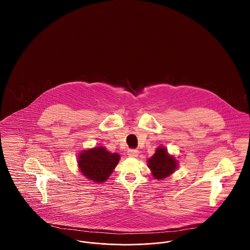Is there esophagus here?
Instances as JSON below:
<instances>
[{
	"instance_id": "1",
	"label": "esophagus",
	"mask_w": 250,
	"mask_h": 250,
	"mask_svg": "<svg viewBox=\"0 0 250 250\" xmlns=\"http://www.w3.org/2000/svg\"><path fill=\"white\" fill-rule=\"evenodd\" d=\"M127 155H129L130 157H137L139 155V151L136 149H129L127 151Z\"/></svg>"
}]
</instances>
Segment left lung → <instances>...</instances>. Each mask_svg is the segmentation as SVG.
I'll use <instances>...</instances> for the list:
<instances>
[{
	"label": "left lung",
	"mask_w": 250,
	"mask_h": 250,
	"mask_svg": "<svg viewBox=\"0 0 250 250\" xmlns=\"http://www.w3.org/2000/svg\"><path fill=\"white\" fill-rule=\"evenodd\" d=\"M148 166L151 168L154 177L160 180L173 173L177 167V162L173 156L167 155V149L159 147L155 151V155L148 159Z\"/></svg>",
	"instance_id": "left-lung-1"
}]
</instances>
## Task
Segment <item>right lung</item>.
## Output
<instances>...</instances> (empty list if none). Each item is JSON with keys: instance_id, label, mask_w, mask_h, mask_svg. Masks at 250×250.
Wrapping results in <instances>:
<instances>
[{"instance_id": "add662e5", "label": "right lung", "mask_w": 250, "mask_h": 250, "mask_svg": "<svg viewBox=\"0 0 250 250\" xmlns=\"http://www.w3.org/2000/svg\"><path fill=\"white\" fill-rule=\"evenodd\" d=\"M120 160L117 153H109L100 146L84 151L78 159L81 171L89 180L97 183L105 182L112 173Z\"/></svg>"}]
</instances>
